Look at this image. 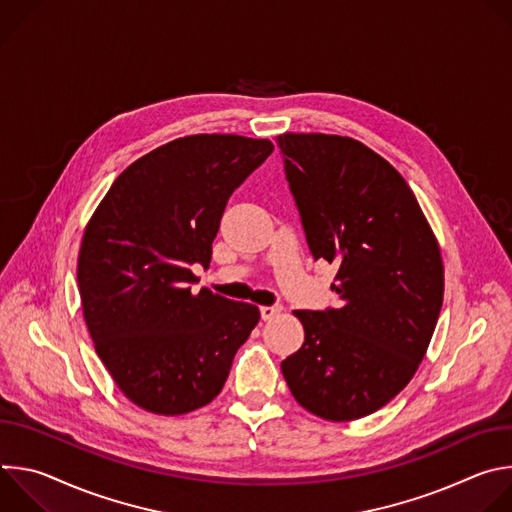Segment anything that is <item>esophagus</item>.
<instances>
[{
    "label": "esophagus",
    "instance_id": "esophagus-1",
    "mask_svg": "<svg viewBox=\"0 0 512 512\" xmlns=\"http://www.w3.org/2000/svg\"><path fill=\"white\" fill-rule=\"evenodd\" d=\"M281 310H283L281 306H261V308H259L263 320H273L275 316L281 314Z\"/></svg>",
    "mask_w": 512,
    "mask_h": 512
}]
</instances>
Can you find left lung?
I'll list each match as a JSON object with an SVG mask.
<instances>
[{"mask_svg":"<svg viewBox=\"0 0 512 512\" xmlns=\"http://www.w3.org/2000/svg\"><path fill=\"white\" fill-rule=\"evenodd\" d=\"M277 145L308 247L338 267L340 300L294 312L306 338L281 373L322 419L371 415L425 356L444 302L440 247L403 176L367 145L326 133H283Z\"/></svg>","mask_w":512,"mask_h":512,"instance_id":"obj_1","label":"left lung"}]
</instances>
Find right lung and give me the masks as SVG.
<instances>
[{"label":"right lung","mask_w":512,"mask_h":512,"mask_svg":"<svg viewBox=\"0 0 512 512\" xmlns=\"http://www.w3.org/2000/svg\"><path fill=\"white\" fill-rule=\"evenodd\" d=\"M273 152L269 139H174L119 174L85 229L79 291L95 350L123 395L182 415L221 393L259 308L202 287L231 194Z\"/></svg>","instance_id":"right-lung-1"}]
</instances>
